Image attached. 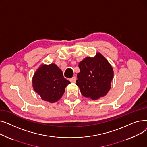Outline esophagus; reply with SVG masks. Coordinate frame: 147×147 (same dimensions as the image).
Here are the masks:
<instances>
[{
	"label": "esophagus",
	"mask_w": 147,
	"mask_h": 147,
	"mask_svg": "<svg viewBox=\"0 0 147 147\" xmlns=\"http://www.w3.org/2000/svg\"><path fill=\"white\" fill-rule=\"evenodd\" d=\"M76 78H75V77H73L72 78L69 79V81H70L71 82H73V83L76 82Z\"/></svg>",
	"instance_id": "1"
}]
</instances>
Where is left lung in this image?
<instances>
[{
    "instance_id": "left-lung-1",
    "label": "left lung",
    "mask_w": 147,
    "mask_h": 147,
    "mask_svg": "<svg viewBox=\"0 0 147 147\" xmlns=\"http://www.w3.org/2000/svg\"><path fill=\"white\" fill-rule=\"evenodd\" d=\"M80 71L76 84L84 96L96 100L107 95L111 88L113 70L107 60L98 53L94 58L87 57L79 64Z\"/></svg>"
}]
</instances>
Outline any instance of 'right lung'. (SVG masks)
<instances>
[{
    "instance_id": "right-lung-1",
    "label": "right lung",
    "mask_w": 147,
    "mask_h": 147,
    "mask_svg": "<svg viewBox=\"0 0 147 147\" xmlns=\"http://www.w3.org/2000/svg\"><path fill=\"white\" fill-rule=\"evenodd\" d=\"M69 83V81L64 78L62 71L54 64L42 65L33 78L35 92L44 101L51 103L58 101Z\"/></svg>"
}]
</instances>
